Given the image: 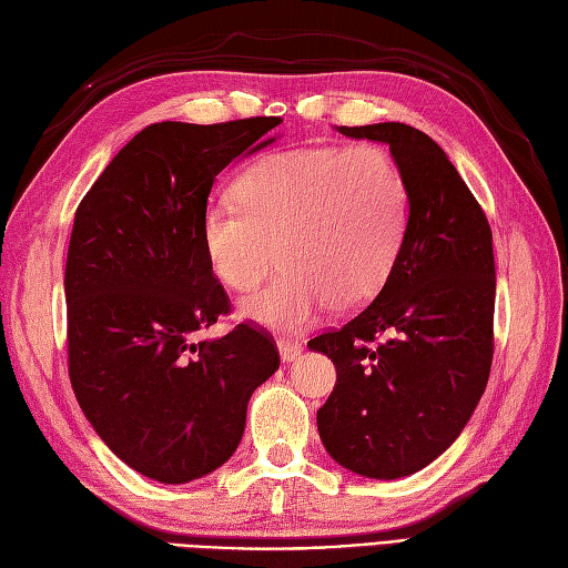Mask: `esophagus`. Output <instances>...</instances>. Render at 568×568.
<instances>
[{"mask_svg": "<svg viewBox=\"0 0 568 568\" xmlns=\"http://www.w3.org/2000/svg\"><path fill=\"white\" fill-rule=\"evenodd\" d=\"M277 352H281L283 364H293V361H297L300 354H303V346L291 339H281L277 342Z\"/></svg>", "mask_w": 568, "mask_h": 568, "instance_id": "esophagus-1", "label": "esophagus"}]
</instances>
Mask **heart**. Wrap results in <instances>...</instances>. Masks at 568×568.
<instances>
[{"label": "heart", "mask_w": 568, "mask_h": 568, "mask_svg": "<svg viewBox=\"0 0 568 568\" xmlns=\"http://www.w3.org/2000/svg\"><path fill=\"white\" fill-rule=\"evenodd\" d=\"M236 200L207 202L200 239L214 275L253 291L277 256L285 273L241 303V317L300 329L329 305L336 315L371 303L388 281L409 220V190L393 155L317 146L263 155L236 180Z\"/></svg>", "instance_id": "1"}]
</instances>
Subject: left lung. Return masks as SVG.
<instances>
[{
	"mask_svg": "<svg viewBox=\"0 0 568 568\" xmlns=\"http://www.w3.org/2000/svg\"><path fill=\"white\" fill-rule=\"evenodd\" d=\"M385 143L403 168L409 220L376 300L307 346L336 366L317 409L324 449L358 476H413L456 442L493 361L496 261L484 210L446 153L400 122L339 126Z\"/></svg>",
	"mask_w": 568,
	"mask_h": 568,
	"instance_id": "8db88e82",
	"label": "left lung"
}]
</instances>
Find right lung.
Segmentation results:
<instances>
[{"label":"right lung","mask_w":568,"mask_h":568,"mask_svg":"<svg viewBox=\"0 0 568 568\" xmlns=\"http://www.w3.org/2000/svg\"><path fill=\"white\" fill-rule=\"evenodd\" d=\"M283 119L151 124L82 197L65 263L70 383L100 439L159 484H190L236 452L253 390L281 366L268 334L229 312L200 239L224 168L256 153Z\"/></svg>","instance_id":"add662e5"}]
</instances>
